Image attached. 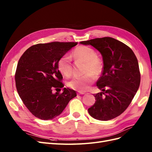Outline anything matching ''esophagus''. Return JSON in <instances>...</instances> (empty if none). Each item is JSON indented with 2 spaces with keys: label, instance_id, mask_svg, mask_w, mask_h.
Returning <instances> with one entry per match:
<instances>
[{
  "label": "esophagus",
  "instance_id": "esophagus-1",
  "mask_svg": "<svg viewBox=\"0 0 152 152\" xmlns=\"http://www.w3.org/2000/svg\"><path fill=\"white\" fill-rule=\"evenodd\" d=\"M85 93L84 92H81V91H79L77 93V94H84Z\"/></svg>",
  "mask_w": 152,
  "mask_h": 152
}]
</instances>
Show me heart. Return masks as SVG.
Listing matches in <instances>:
<instances>
[{"label": "heart", "mask_w": 152, "mask_h": 152, "mask_svg": "<svg viewBox=\"0 0 152 152\" xmlns=\"http://www.w3.org/2000/svg\"><path fill=\"white\" fill-rule=\"evenodd\" d=\"M72 56L76 60H80L85 63L82 77H77L68 82V86L71 89L78 91H85L89 89L90 85L94 80L95 77L99 75L103 69L102 59L96 56L95 50L89 47L80 45L73 51ZM59 72L66 77L72 75L73 67L71 58L67 54L63 55L58 62Z\"/></svg>", "instance_id": "b5f03b06"}]
</instances>
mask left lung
Wrapping results in <instances>:
<instances>
[{
    "instance_id": "left-lung-1",
    "label": "left lung",
    "mask_w": 152,
    "mask_h": 152,
    "mask_svg": "<svg viewBox=\"0 0 152 152\" xmlns=\"http://www.w3.org/2000/svg\"><path fill=\"white\" fill-rule=\"evenodd\" d=\"M80 43L93 46L103 60L102 75L96 83L102 92L94 95L96 101L88 112L97 120H111L125 111L138 90L141 76L137 58L129 47L112 37Z\"/></svg>"
}]
</instances>
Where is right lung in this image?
I'll return each mask as SVG.
<instances>
[{
    "instance_id": "obj_1",
    "label": "right lung",
    "mask_w": 152,
    "mask_h": 152,
    "mask_svg": "<svg viewBox=\"0 0 152 152\" xmlns=\"http://www.w3.org/2000/svg\"><path fill=\"white\" fill-rule=\"evenodd\" d=\"M77 42H53L32 45L21 56L15 73L16 89L20 98L36 117L51 120L59 115L76 92L64 88L58 62ZM61 90V89H60Z\"/></svg>"
}]
</instances>
